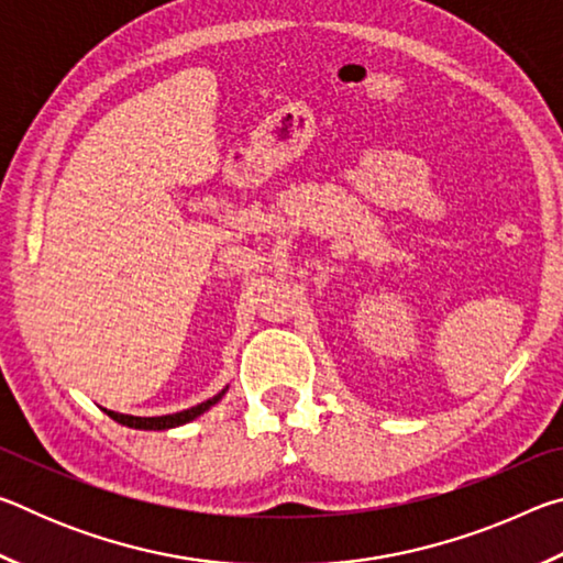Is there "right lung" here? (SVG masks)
<instances>
[{
  "label": "right lung",
  "mask_w": 563,
  "mask_h": 563,
  "mask_svg": "<svg viewBox=\"0 0 563 563\" xmlns=\"http://www.w3.org/2000/svg\"><path fill=\"white\" fill-rule=\"evenodd\" d=\"M228 389V387H225ZM225 389H221L216 397L206 399V402L190 407V409H184V412H176V415H164V417H133V415H121V412H111V409H103L113 422L119 424H126L131 427V430H174V427H180L190 422V419L201 417L206 409H211L218 399H221L225 395Z\"/></svg>",
  "instance_id": "1"
}]
</instances>
